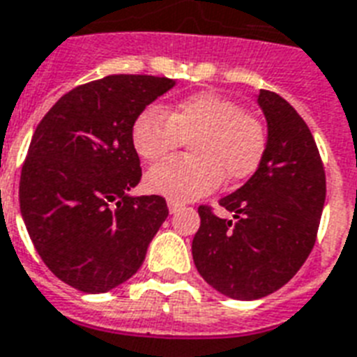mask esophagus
Instances as JSON below:
<instances>
[{"mask_svg":"<svg viewBox=\"0 0 357 357\" xmlns=\"http://www.w3.org/2000/svg\"><path fill=\"white\" fill-rule=\"evenodd\" d=\"M168 209H170V213H176V211H179V209L183 208V204L178 202V200H168Z\"/></svg>","mask_w":357,"mask_h":357,"instance_id":"obj_1","label":"esophagus"}]
</instances>
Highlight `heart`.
Listing matches in <instances>:
<instances>
[{
	"label": "heart",
	"mask_w": 357,
	"mask_h": 357,
	"mask_svg": "<svg viewBox=\"0 0 357 357\" xmlns=\"http://www.w3.org/2000/svg\"><path fill=\"white\" fill-rule=\"evenodd\" d=\"M189 140V159H168L146 174L151 192L181 202L204 197L222 178L234 183L252 176L268 146L260 119L232 99L208 91L168 110L149 106L130 127L132 148L144 160L162 159Z\"/></svg>",
	"instance_id": "heart-1"
}]
</instances>
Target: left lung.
I'll use <instances>...</instances> for the list:
<instances>
[{
    "mask_svg": "<svg viewBox=\"0 0 357 357\" xmlns=\"http://www.w3.org/2000/svg\"><path fill=\"white\" fill-rule=\"evenodd\" d=\"M268 121L266 153L249 181L221 198L234 221L198 208L192 260L209 287L232 299L269 296L311 255L326 202V174L311 130L273 91L257 95Z\"/></svg>",
    "mask_w": 357,
    "mask_h": 357,
    "instance_id": "left-lung-1",
    "label": "left lung"
}]
</instances>
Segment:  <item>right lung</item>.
<instances>
[{
	"instance_id": "1",
	"label": "right lung",
	"mask_w": 357,
	"mask_h": 357,
	"mask_svg": "<svg viewBox=\"0 0 357 357\" xmlns=\"http://www.w3.org/2000/svg\"><path fill=\"white\" fill-rule=\"evenodd\" d=\"M174 86L165 76H105L65 93L35 129L22 219L43 262L80 292H108L135 275L168 217L162 197L129 195L142 178L130 127Z\"/></svg>"
}]
</instances>
